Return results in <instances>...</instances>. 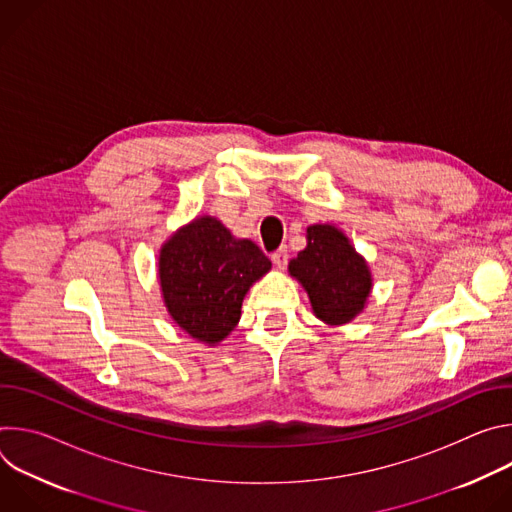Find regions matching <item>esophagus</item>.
<instances>
[{"instance_id":"34e87169","label":"esophagus","mask_w":512,"mask_h":512,"mask_svg":"<svg viewBox=\"0 0 512 512\" xmlns=\"http://www.w3.org/2000/svg\"><path fill=\"white\" fill-rule=\"evenodd\" d=\"M271 261H273L279 269L285 267L287 261H289V251H287V247H279L277 251H273V253H271Z\"/></svg>"}]
</instances>
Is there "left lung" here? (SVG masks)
Wrapping results in <instances>:
<instances>
[{
    "mask_svg": "<svg viewBox=\"0 0 512 512\" xmlns=\"http://www.w3.org/2000/svg\"><path fill=\"white\" fill-rule=\"evenodd\" d=\"M289 273L306 287L314 314L346 324L362 312L373 279L364 259L332 225L308 227V247L289 261Z\"/></svg>",
    "mask_w": 512,
    "mask_h": 512,
    "instance_id": "1",
    "label": "left lung"
}]
</instances>
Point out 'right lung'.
I'll list each match as a JSON object with an SVG mask.
<instances>
[{"label": "right lung", "instance_id": "obj_1", "mask_svg": "<svg viewBox=\"0 0 512 512\" xmlns=\"http://www.w3.org/2000/svg\"><path fill=\"white\" fill-rule=\"evenodd\" d=\"M269 269L271 261L253 241L235 239L212 216L180 229L160 253V283L170 316L206 344L229 336L251 283Z\"/></svg>", "mask_w": 512, "mask_h": 512}]
</instances>
